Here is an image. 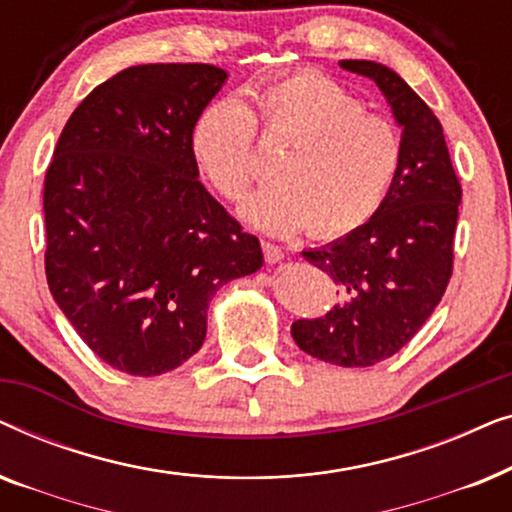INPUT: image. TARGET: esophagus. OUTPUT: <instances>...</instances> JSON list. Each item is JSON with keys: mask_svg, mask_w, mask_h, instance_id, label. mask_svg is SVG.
<instances>
[{"mask_svg": "<svg viewBox=\"0 0 512 512\" xmlns=\"http://www.w3.org/2000/svg\"><path fill=\"white\" fill-rule=\"evenodd\" d=\"M263 254H265V261H268L270 265L272 263H279L284 258V251L277 247V244L272 242H263Z\"/></svg>", "mask_w": 512, "mask_h": 512, "instance_id": "34e87169", "label": "esophagus"}]
</instances>
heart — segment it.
<instances>
[{
  "label": "heart",
  "instance_id": "obj_1",
  "mask_svg": "<svg viewBox=\"0 0 512 512\" xmlns=\"http://www.w3.org/2000/svg\"><path fill=\"white\" fill-rule=\"evenodd\" d=\"M256 135L284 146L272 163L275 181L242 209L268 233H354L380 212L401 172L403 142L394 123L368 114L326 74L298 72L251 86L244 102L216 100L195 116V163L230 202L247 198L258 177Z\"/></svg>",
  "mask_w": 512,
  "mask_h": 512
}]
</instances>
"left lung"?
<instances>
[{
    "mask_svg": "<svg viewBox=\"0 0 512 512\" xmlns=\"http://www.w3.org/2000/svg\"><path fill=\"white\" fill-rule=\"evenodd\" d=\"M377 83L403 128V163L373 219L305 261L333 279L342 303L319 319L293 321L296 345L345 368L375 366L415 338L450 284L461 184L443 125L394 69L342 60Z\"/></svg>",
    "mask_w": 512,
    "mask_h": 512,
    "instance_id": "left-lung-1",
    "label": "left lung"
}]
</instances>
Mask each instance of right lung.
Wrapping results in <instances>:
<instances>
[{
  "label": "right lung",
  "instance_id": "add662e5",
  "mask_svg": "<svg viewBox=\"0 0 512 512\" xmlns=\"http://www.w3.org/2000/svg\"><path fill=\"white\" fill-rule=\"evenodd\" d=\"M226 76L202 62L123 69L74 109L46 170L48 289L121 373L191 359L214 293L263 265L258 237L207 193L191 153L195 116Z\"/></svg>",
  "mask_w": 512,
  "mask_h": 512
}]
</instances>
